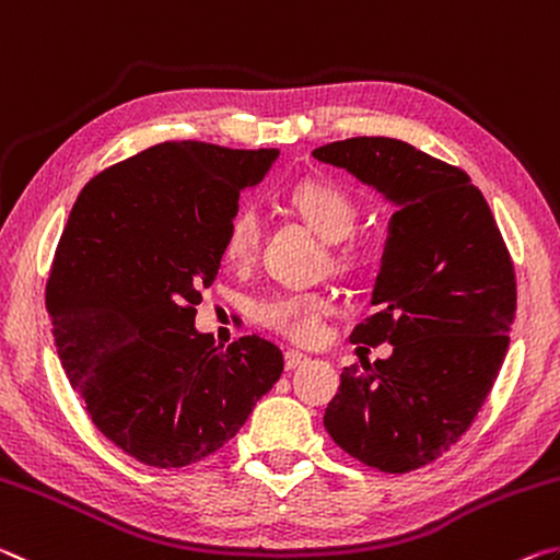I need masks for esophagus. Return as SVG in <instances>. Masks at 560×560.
<instances>
[{
	"label": "esophagus",
	"mask_w": 560,
	"mask_h": 560,
	"mask_svg": "<svg viewBox=\"0 0 560 560\" xmlns=\"http://www.w3.org/2000/svg\"><path fill=\"white\" fill-rule=\"evenodd\" d=\"M307 362H310L307 354H302V352H298V350H288V352H285V370H288V372L298 370V366L307 364Z\"/></svg>",
	"instance_id": "34e87169"
}]
</instances>
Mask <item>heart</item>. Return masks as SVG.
I'll list each match as a JSON object with an SVG mask.
<instances>
[{
    "instance_id": "1",
    "label": "heart",
    "mask_w": 560,
    "mask_h": 560,
    "mask_svg": "<svg viewBox=\"0 0 560 560\" xmlns=\"http://www.w3.org/2000/svg\"><path fill=\"white\" fill-rule=\"evenodd\" d=\"M288 203L295 213L313 228L317 235L329 241V260L337 268H352L357 262L354 243H347L342 237L354 231L357 223V203L352 196L340 186L329 180L307 178L295 183L288 190ZM260 247V218L255 210L243 208L231 218L223 237V255L235 268H245L255 260ZM332 300L323 292H278L260 302L258 317L272 332L288 337L292 342L307 345L315 342L323 335L325 317L332 313Z\"/></svg>"
}]
</instances>
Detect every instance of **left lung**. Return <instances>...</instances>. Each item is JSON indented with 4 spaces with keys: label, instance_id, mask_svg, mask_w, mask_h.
<instances>
[{
    "label": "left lung",
    "instance_id": "1",
    "mask_svg": "<svg viewBox=\"0 0 560 560\" xmlns=\"http://www.w3.org/2000/svg\"><path fill=\"white\" fill-rule=\"evenodd\" d=\"M313 155L397 206L374 313L350 337L389 342L394 352L345 366L325 429L372 469L415 471L469 432L499 377L516 317L513 260L466 171L384 136L335 141Z\"/></svg>",
    "mask_w": 560,
    "mask_h": 560
}]
</instances>
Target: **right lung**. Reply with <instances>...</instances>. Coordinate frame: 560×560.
<instances>
[{
	"label": "right lung",
	"mask_w": 560,
	"mask_h": 560,
	"mask_svg": "<svg viewBox=\"0 0 560 560\" xmlns=\"http://www.w3.org/2000/svg\"><path fill=\"white\" fill-rule=\"evenodd\" d=\"M278 149L163 141L91 178L47 280L63 372L108 442L180 469L237 434L282 374L280 347L247 335L215 347L194 327L243 188Z\"/></svg>",
	"instance_id": "1"
}]
</instances>
